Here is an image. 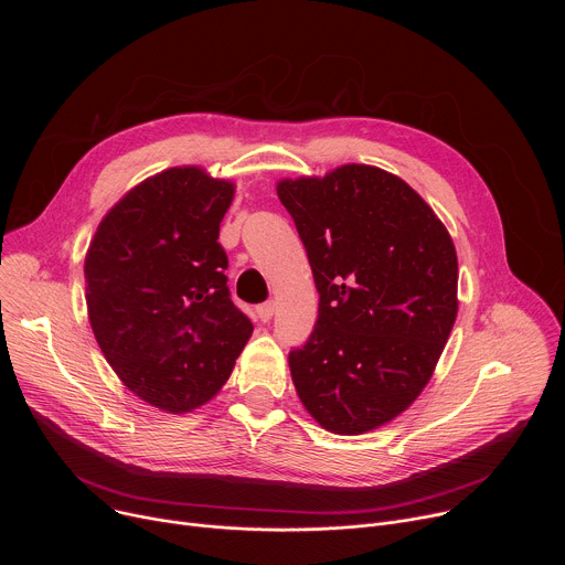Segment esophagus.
Masks as SVG:
<instances>
[{"instance_id": "esophagus-1", "label": "esophagus", "mask_w": 565, "mask_h": 565, "mask_svg": "<svg viewBox=\"0 0 565 565\" xmlns=\"http://www.w3.org/2000/svg\"><path fill=\"white\" fill-rule=\"evenodd\" d=\"M275 301H266V303H262L259 308H257V315H259V319L262 321H270L273 319V315H275Z\"/></svg>"}]
</instances>
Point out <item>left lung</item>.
Listing matches in <instances>:
<instances>
[{
  "mask_svg": "<svg viewBox=\"0 0 565 565\" xmlns=\"http://www.w3.org/2000/svg\"><path fill=\"white\" fill-rule=\"evenodd\" d=\"M308 253L319 317L288 355L319 427L360 436L407 412L458 315V257L431 205L399 177L347 163L277 181Z\"/></svg>",
  "mask_w": 565,
  "mask_h": 565,
  "instance_id": "obj_1",
  "label": "left lung"
}]
</instances>
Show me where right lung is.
I'll list each match as a JSON object with an SVG mask.
<instances>
[{
    "instance_id": "obj_1",
    "label": "right lung",
    "mask_w": 565,
    "mask_h": 565,
    "mask_svg": "<svg viewBox=\"0 0 565 565\" xmlns=\"http://www.w3.org/2000/svg\"><path fill=\"white\" fill-rule=\"evenodd\" d=\"M234 192L199 166L158 172L103 216L85 257L87 315L105 360L166 414L207 405L253 335L230 299L218 244Z\"/></svg>"
}]
</instances>
